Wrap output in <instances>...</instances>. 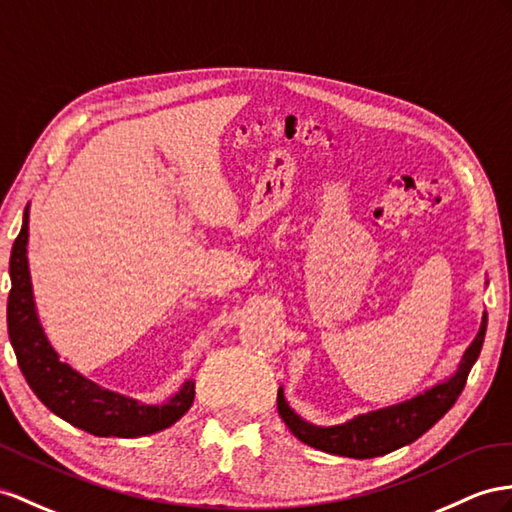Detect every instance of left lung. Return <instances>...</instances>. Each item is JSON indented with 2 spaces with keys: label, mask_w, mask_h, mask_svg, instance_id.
<instances>
[{
  "label": "left lung",
  "mask_w": 512,
  "mask_h": 512,
  "mask_svg": "<svg viewBox=\"0 0 512 512\" xmlns=\"http://www.w3.org/2000/svg\"><path fill=\"white\" fill-rule=\"evenodd\" d=\"M484 333H487V313H482L480 331L474 337V342L465 350L456 372L450 378H445V381L432 385L424 393H417V396L409 400L355 415L344 424L316 426L300 417L292 406L287 404L283 387H279V415L285 426L294 432V437H298L300 441L316 450L348 458H374L389 454L422 437L426 430L435 426L439 419L452 409L456 398L461 396V391L467 383L471 365L476 363L480 355Z\"/></svg>",
  "instance_id": "left-lung-1"
}]
</instances>
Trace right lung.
Instances as JSON below:
<instances>
[{
    "mask_svg": "<svg viewBox=\"0 0 512 512\" xmlns=\"http://www.w3.org/2000/svg\"><path fill=\"white\" fill-rule=\"evenodd\" d=\"M30 203L23 212V225L10 253V296H8V337L15 348L19 368L51 413L75 428L95 437L136 439L173 426L194 400V381L188 378L166 402L144 404L90 381L73 370L49 344L38 318L30 264Z\"/></svg>",
    "mask_w": 512,
    "mask_h": 512,
    "instance_id": "obj_1",
    "label": "right lung"
}]
</instances>
